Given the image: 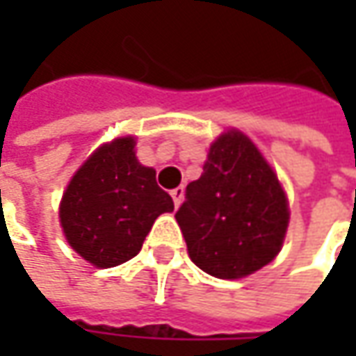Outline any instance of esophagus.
Here are the masks:
<instances>
[{
    "label": "esophagus",
    "instance_id": "34e87169",
    "mask_svg": "<svg viewBox=\"0 0 356 356\" xmlns=\"http://www.w3.org/2000/svg\"><path fill=\"white\" fill-rule=\"evenodd\" d=\"M170 196L172 200H174V206L178 208V206L182 204V198H184V188H182V186H180V188H174L170 192Z\"/></svg>",
    "mask_w": 356,
    "mask_h": 356
}]
</instances>
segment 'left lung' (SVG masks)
Segmentation results:
<instances>
[{"instance_id": "8db88e82", "label": "left lung", "mask_w": 356, "mask_h": 356, "mask_svg": "<svg viewBox=\"0 0 356 356\" xmlns=\"http://www.w3.org/2000/svg\"><path fill=\"white\" fill-rule=\"evenodd\" d=\"M190 259L220 280L267 266L285 238L287 198L277 176L241 132L222 134L176 212Z\"/></svg>"}]
</instances>
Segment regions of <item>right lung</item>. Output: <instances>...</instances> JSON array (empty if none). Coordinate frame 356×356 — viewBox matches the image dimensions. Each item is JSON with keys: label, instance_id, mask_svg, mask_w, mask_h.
<instances>
[{"label": "right lung", "instance_id": "1", "mask_svg": "<svg viewBox=\"0 0 356 356\" xmlns=\"http://www.w3.org/2000/svg\"><path fill=\"white\" fill-rule=\"evenodd\" d=\"M174 202L156 184V170L134 156V138L101 146L76 170L63 196L61 226L67 241L97 267L132 259L160 213Z\"/></svg>", "mask_w": 356, "mask_h": 356}]
</instances>
